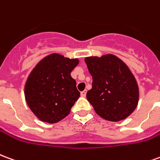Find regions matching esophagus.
I'll use <instances>...</instances> for the list:
<instances>
[{"label":"esophagus","mask_w":160,"mask_h":160,"mask_svg":"<svg viewBox=\"0 0 160 160\" xmlns=\"http://www.w3.org/2000/svg\"><path fill=\"white\" fill-rule=\"evenodd\" d=\"M86 94H87V91H86V90L80 92V95H81V97H83V98L86 97Z\"/></svg>","instance_id":"obj_1"}]
</instances>
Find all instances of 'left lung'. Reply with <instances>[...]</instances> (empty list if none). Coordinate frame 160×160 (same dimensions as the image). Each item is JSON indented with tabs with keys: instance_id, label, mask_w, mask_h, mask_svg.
<instances>
[{
	"instance_id": "obj_1",
	"label": "left lung",
	"mask_w": 160,
	"mask_h": 160,
	"mask_svg": "<svg viewBox=\"0 0 160 160\" xmlns=\"http://www.w3.org/2000/svg\"><path fill=\"white\" fill-rule=\"evenodd\" d=\"M92 76L87 98L99 117L118 122L130 116L139 101V87L128 67L112 54L85 58Z\"/></svg>"
}]
</instances>
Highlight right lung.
<instances>
[{
  "instance_id": "obj_1",
  "label": "right lung",
  "mask_w": 160,
  "mask_h": 160,
  "mask_svg": "<svg viewBox=\"0 0 160 160\" xmlns=\"http://www.w3.org/2000/svg\"><path fill=\"white\" fill-rule=\"evenodd\" d=\"M79 59L52 53L32 70L25 85L28 106L40 121L56 123L70 113L80 98L76 81L71 77Z\"/></svg>"
}]
</instances>
